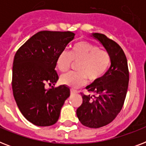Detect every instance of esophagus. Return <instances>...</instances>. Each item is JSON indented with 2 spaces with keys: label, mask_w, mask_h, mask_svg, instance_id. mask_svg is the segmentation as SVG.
Segmentation results:
<instances>
[{
  "label": "esophagus",
  "mask_w": 146,
  "mask_h": 146,
  "mask_svg": "<svg viewBox=\"0 0 146 146\" xmlns=\"http://www.w3.org/2000/svg\"><path fill=\"white\" fill-rule=\"evenodd\" d=\"M70 93H71V94H75V93H77V92L75 91L74 89H70Z\"/></svg>",
  "instance_id": "1"
}]
</instances>
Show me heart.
<instances>
[{
	"mask_svg": "<svg viewBox=\"0 0 146 146\" xmlns=\"http://www.w3.org/2000/svg\"><path fill=\"white\" fill-rule=\"evenodd\" d=\"M72 60L80 61L77 73L68 72L61 75L60 82L71 88L84 85L88 78L89 82H96L104 75L111 64V57L107 51L87 42H77L72 47L70 53L63 50L58 54L56 64L64 72L70 67Z\"/></svg>",
	"mask_w": 146,
	"mask_h": 146,
	"instance_id": "b5f03b06",
	"label": "heart"
}]
</instances>
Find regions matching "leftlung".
Masks as SVG:
<instances>
[{"instance_id": "1", "label": "left lung", "mask_w": 146, "mask_h": 146, "mask_svg": "<svg viewBox=\"0 0 146 146\" xmlns=\"http://www.w3.org/2000/svg\"><path fill=\"white\" fill-rule=\"evenodd\" d=\"M106 49L111 66L97 81L86 88L93 95L81 94L82 104L76 110L81 123L89 128H99L112 122L124 103L129 84L127 60L117 43L101 33L91 35Z\"/></svg>"}]
</instances>
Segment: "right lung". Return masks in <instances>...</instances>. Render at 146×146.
Masks as SVG:
<instances>
[{"label":"right lung","mask_w":146,"mask_h":146,"mask_svg":"<svg viewBox=\"0 0 146 146\" xmlns=\"http://www.w3.org/2000/svg\"><path fill=\"white\" fill-rule=\"evenodd\" d=\"M72 32L41 31L17 50L13 63L12 89L24 117L38 127H48L58 120L68 86L45 87L58 80L55 70L58 54L74 38Z\"/></svg>","instance_id":"obj_1"}]
</instances>
